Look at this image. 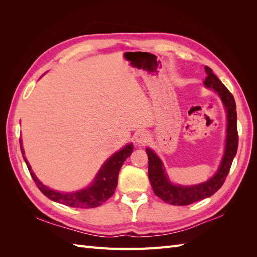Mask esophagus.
I'll use <instances>...</instances> for the list:
<instances>
[{"label":"esophagus","instance_id":"obj_1","mask_svg":"<svg viewBox=\"0 0 257 257\" xmlns=\"http://www.w3.org/2000/svg\"><path fill=\"white\" fill-rule=\"evenodd\" d=\"M134 139H135V142H136L137 145L145 146L148 142H149L150 136H149V134L147 133L146 131H139L138 133L135 134Z\"/></svg>","mask_w":257,"mask_h":257}]
</instances>
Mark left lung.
<instances>
[{
	"label": "left lung",
	"mask_w": 257,
	"mask_h": 257,
	"mask_svg": "<svg viewBox=\"0 0 257 257\" xmlns=\"http://www.w3.org/2000/svg\"><path fill=\"white\" fill-rule=\"evenodd\" d=\"M205 71L208 76L204 81V85L207 89L214 91L220 96L225 111H226L227 127L224 155L215 174L207 181L194 185H180L174 184L169 180L162 160L150 148H146L148 155V177H149L153 192L155 195L169 205L186 206L213 195L223 185L229 173L232 160L237 153L238 131L235 98L228 89L213 74L211 68L205 66Z\"/></svg>",
	"instance_id": "1"
}]
</instances>
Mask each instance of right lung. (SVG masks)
Returning a JSON list of instances; mask_svg holds the SVG:
<instances>
[{"instance_id":"1","label":"right lung","mask_w":257,"mask_h":257,"mask_svg":"<svg viewBox=\"0 0 257 257\" xmlns=\"http://www.w3.org/2000/svg\"><path fill=\"white\" fill-rule=\"evenodd\" d=\"M19 142L23 160H25L31 177L33 178L37 188L49 199L73 208H95L103 205L107 199H109L114 194L116 184H118L119 172L123 163L133 152V144L131 143L125 145L121 150L116 151L104 163L96 174L94 180L87 188L76 192H59L49 189L36 178L25 157L21 139H19Z\"/></svg>"}]
</instances>
